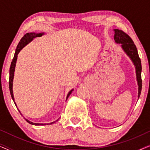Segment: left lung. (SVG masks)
Returning <instances> with one entry per match:
<instances>
[{
  "instance_id": "obj_1",
  "label": "left lung",
  "mask_w": 150,
  "mask_h": 150,
  "mask_svg": "<svg viewBox=\"0 0 150 150\" xmlns=\"http://www.w3.org/2000/svg\"><path fill=\"white\" fill-rule=\"evenodd\" d=\"M115 35L114 40L117 44H122V48L124 49L125 52L130 57L132 62L136 67L137 79L139 85V97L141 95V89H142V79H141V62L139 58L138 51L134 43L133 42L130 37L122 30L114 29Z\"/></svg>"
}]
</instances>
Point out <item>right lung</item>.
<instances>
[{
    "instance_id": "obj_1",
    "label": "right lung",
    "mask_w": 150,
    "mask_h": 150,
    "mask_svg": "<svg viewBox=\"0 0 150 150\" xmlns=\"http://www.w3.org/2000/svg\"><path fill=\"white\" fill-rule=\"evenodd\" d=\"M43 35V33H28L24 35L22 37L21 40H20L19 44H18L17 48L16 49V52H15V54H14L13 59L11 61V66H10V69H9V90H10V93H11V98L13 99V102H14V98H13V90H12V86H13V76H14V71H15V67H16V61H17V57H18V53L20 52V51L22 50V48H24V46H26V44H28L30 41L33 40V39L37 37H41ZM73 91V89L69 92V93L67 94V98L69 97V95H70L71 91ZM16 104V103H15ZM26 122H28L29 124H33V125H46V124H34V123L30 122L29 121L26 120ZM54 122L50 123V124H47V125L48 124H52Z\"/></svg>"
}]
</instances>
